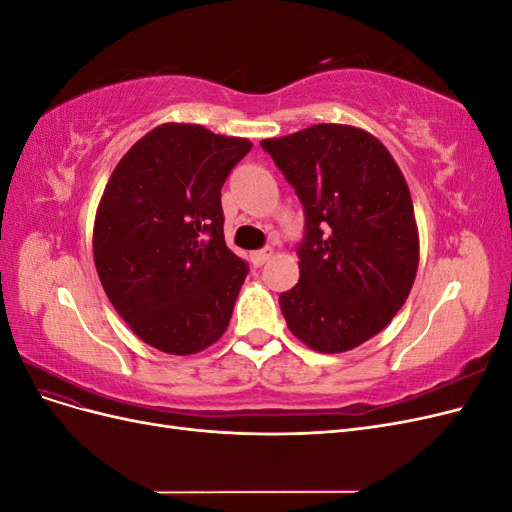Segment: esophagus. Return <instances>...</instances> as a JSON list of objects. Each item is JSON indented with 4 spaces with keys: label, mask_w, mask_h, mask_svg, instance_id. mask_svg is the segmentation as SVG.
<instances>
[{
    "label": "esophagus",
    "mask_w": 512,
    "mask_h": 512,
    "mask_svg": "<svg viewBox=\"0 0 512 512\" xmlns=\"http://www.w3.org/2000/svg\"><path fill=\"white\" fill-rule=\"evenodd\" d=\"M271 256H273V250H271V247H267V250H258V252H254V254H252L254 267H262V265H265V262H267Z\"/></svg>",
    "instance_id": "obj_1"
}]
</instances>
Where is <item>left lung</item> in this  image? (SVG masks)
<instances>
[{"label": "left lung", "instance_id": "left-lung-1", "mask_svg": "<svg viewBox=\"0 0 512 512\" xmlns=\"http://www.w3.org/2000/svg\"><path fill=\"white\" fill-rule=\"evenodd\" d=\"M260 145L305 209L299 284L280 294L290 333L324 354L361 346L406 303L418 269L404 173L374 134L346 123Z\"/></svg>", "mask_w": 512, "mask_h": 512}]
</instances>
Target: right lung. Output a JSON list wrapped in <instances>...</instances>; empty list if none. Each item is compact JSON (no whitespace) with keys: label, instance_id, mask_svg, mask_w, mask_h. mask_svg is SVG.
Returning a JSON list of instances; mask_svg holds the SVG:
<instances>
[{"label":"right lung","instance_id":"right-lung-1","mask_svg":"<svg viewBox=\"0 0 512 512\" xmlns=\"http://www.w3.org/2000/svg\"><path fill=\"white\" fill-rule=\"evenodd\" d=\"M252 143L162 123L108 179L94 222L96 271L145 344L196 354L224 335L247 265L224 241L222 185Z\"/></svg>","mask_w":512,"mask_h":512}]
</instances>
